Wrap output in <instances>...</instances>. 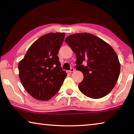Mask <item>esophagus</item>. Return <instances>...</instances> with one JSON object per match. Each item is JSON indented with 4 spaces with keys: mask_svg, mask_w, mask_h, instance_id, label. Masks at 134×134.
I'll return each instance as SVG.
<instances>
[{
    "mask_svg": "<svg viewBox=\"0 0 134 134\" xmlns=\"http://www.w3.org/2000/svg\"><path fill=\"white\" fill-rule=\"evenodd\" d=\"M74 68H71V69L70 70H69V71H67V72H69V73H71V72H74Z\"/></svg>",
    "mask_w": 134,
    "mask_h": 134,
    "instance_id": "esophagus-1",
    "label": "esophagus"
}]
</instances>
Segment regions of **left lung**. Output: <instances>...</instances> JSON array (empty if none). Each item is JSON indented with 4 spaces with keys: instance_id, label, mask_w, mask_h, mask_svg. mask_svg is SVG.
<instances>
[{
    "instance_id": "8db88e82",
    "label": "left lung",
    "mask_w": 134,
    "mask_h": 134,
    "mask_svg": "<svg viewBox=\"0 0 134 134\" xmlns=\"http://www.w3.org/2000/svg\"><path fill=\"white\" fill-rule=\"evenodd\" d=\"M65 42L76 55V68L83 73L79 89L86 96L99 99L107 95L116 85L121 66L116 53L100 38L88 33L68 36ZM85 61L87 65L82 63Z\"/></svg>"
}]
</instances>
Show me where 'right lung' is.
Here are the masks:
<instances>
[{
  "label": "right lung",
  "instance_id": "1",
  "mask_svg": "<svg viewBox=\"0 0 134 134\" xmlns=\"http://www.w3.org/2000/svg\"><path fill=\"white\" fill-rule=\"evenodd\" d=\"M65 36V33L41 36L19 62V79L25 90L36 99L52 98L60 90L67 76L60 66L57 56Z\"/></svg>",
  "mask_w": 134,
  "mask_h": 134
}]
</instances>
